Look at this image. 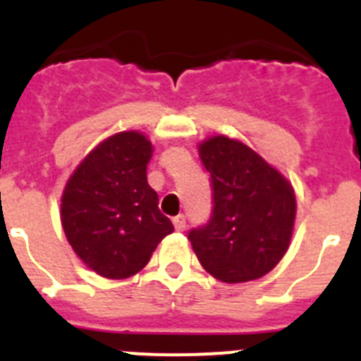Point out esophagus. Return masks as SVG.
Listing matches in <instances>:
<instances>
[{"label": "esophagus", "mask_w": 361, "mask_h": 361, "mask_svg": "<svg viewBox=\"0 0 361 361\" xmlns=\"http://www.w3.org/2000/svg\"><path fill=\"white\" fill-rule=\"evenodd\" d=\"M173 226L177 231H184V229H186V215L180 213V215L173 216Z\"/></svg>", "instance_id": "34e87169"}]
</instances>
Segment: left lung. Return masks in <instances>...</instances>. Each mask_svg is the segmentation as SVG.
Masks as SVG:
<instances>
[{"mask_svg": "<svg viewBox=\"0 0 361 361\" xmlns=\"http://www.w3.org/2000/svg\"><path fill=\"white\" fill-rule=\"evenodd\" d=\"M212 177V216L188 233L209 275L228 283L257 280L288 251L295 224L293 188L258 153L224 135L199 146Z\"/></svg>", "mask_w": 361, "mask_h": 361, "instance_id": "1", "label": "left lung"}]
</instances>
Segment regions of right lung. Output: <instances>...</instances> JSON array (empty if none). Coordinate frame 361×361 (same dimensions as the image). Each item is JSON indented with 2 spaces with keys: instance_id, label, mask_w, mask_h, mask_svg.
Returning <instances> with one entry per match:
<instances>
[{
  "instance_id": "right-lung-1",
  "label": "right lung",
  "mask_w": 361,
  "mask_h": 361,
  "mask_svg": "<svg viewBox=\"0 0 361 361\" xmlns=\"http://www.w3.org/2000/svg\"><path fill=\"white\" fill-rule=\"evenodd\" d=\"M152 142L139 132L111 135L66 183L61 222L72 250L104 279H128L173 231L146 180Z\"/></svg>"
}]
</instances>
